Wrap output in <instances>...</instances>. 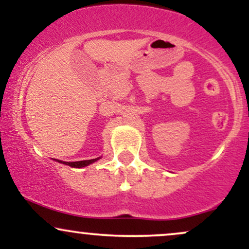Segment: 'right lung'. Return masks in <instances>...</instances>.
<instances>
[{"mask_svg":"<svg viewBox=\"0 0 249 249\" xmlns=\"http://www.w3.org/2000/svg\"><path fill=\"white\" fill-rule=\"evenodd\" d=\"M99 158L97 159H91V160H81V161H71V162H65V161H59L62 162V164H65V165H69L71 167H85L88 166V165L92 164V162H95L96 160H98ZM58 161V160H57Z\"/></svg>","mask_w":249,"mask_h":249,"instance_id":"1","label":"right lung"}]
</instances>
